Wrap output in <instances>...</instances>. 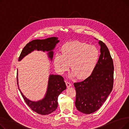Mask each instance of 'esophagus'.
Masks as SVG:
<instances>
[{
	"label": "esophagus",
	"mask_w": 129,
	"mask_h": 129,
	"mask_svg": "<svg viewBox=\"0 0 129 129\" xmlns=\"http://www.w3.org/2000/svg\"><path fill=\"white\" fill-rule=\"evenodd\" d=\"M66 85L67 87H70L72 86V84L69 82H66Z\"/></svg>",
	"instance_id": "esophagus-1"
}]
</instances>
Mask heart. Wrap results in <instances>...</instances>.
I'll return each instance as SVG.
<instances>
[{
  "label": "heart",
  "instance_id": "obj_1",
  "mask_svg": "<svg viewBox=\"0 0 129 129\" xmlns=\"http://www.w3.org/2000/svg\"><path fill=\"white\" fill-rule=\"evenodd\" d=\"M62 54L56 53L54 57V65L59 74L69 69V64L72 75L78 79L88 77L95 67L99 56L96 47L78 41L68 42L61 48Z\"/></svg>",
  "mask_w": 129,
  "mask_h": 129
}]
</instances>
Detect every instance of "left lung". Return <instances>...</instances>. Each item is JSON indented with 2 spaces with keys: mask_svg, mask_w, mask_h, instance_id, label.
I'll return each mask as SVG.
<instances>
[{
  "mask_svg": "<svg viewBox=\"0 0 129 129\" xmlns=\"http://www.w3.org/2000/svg\"><path fill=\"white\" fill-rule=\"evenodd\" d=\"M99 44L101 54L91 74L84 81L74 83L76 92V107L85 114L98 110L113 88V60L107 45L101 41Z\"/></svg>",
  "mask_w": 129,
  "mask_h": 129,
  "instance_id": "obj_1",
  "label": "left lung"
}]
</instances>
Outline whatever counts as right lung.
<instances>
[{"label":"right lung","instance_id":"add662e5","mask_svg":"<svg viewBox=\"0 0 129 129\" xmlns=\"http://www.w3.org/2000/svg\"><path fill=\"white\" fill-rule=\"evenodd\" d=\"M59 42L58 38L51 37L44 40H34L29 42L24 47L19 57V60L23 58L25 55L35 50L49 52V56L52 59L53 50L56 44ZM18 74V73H17ZM17 84L18 77L17 76ZM66 86L64 78L60 75H50L48 87L45 97L37 102L31 101L27 99L18 88L25 103L33 111L42 115L49 114L55 111L58 105V97L63 90L66 89Z\"/></svg>","mask_w":129,"mask_h":129}]
</instances>
